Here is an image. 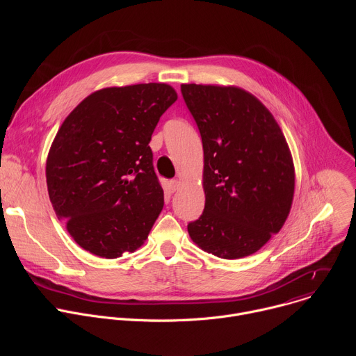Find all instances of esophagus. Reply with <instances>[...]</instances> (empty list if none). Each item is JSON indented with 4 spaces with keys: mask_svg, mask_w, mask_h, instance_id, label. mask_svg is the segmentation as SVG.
<instances>
[{
    "mask_svg": "<svg viewBox=\"0 0 356 356\" xmlns=\"http://www.w3.org/2000/svg\"><path fill=\"white\" fill-rule=\"evenodd\" d=\"M180 187V180H177V179H175V180H170L169 181V191H176L177 188Z\"/></svg>",
    "mask_w": 356,
    "mask_h": 356,
    "instance_id": "1",
    "label": "esophagus"
}]
</instances>
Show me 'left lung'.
I'll return each mask as SVG.
<instances>
[{"mask_svg":"<svg viewBox=\"0 0 356 356\" xmlns=\"http://www.w3.org/2000/svg\"><path fill=\"white\" fill-rule=\"evenodd\" d=\"M202 140L206 206L187 225L193 242L222 259L259 250L289 217L294 165L261 101L235 86L181 84Z\"/></svg>","mask_w":356,"mask_h":356,"instance_id":"left-lung-1","label":"left lung"}]
</instances>
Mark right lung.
<instances>
[{
  "instance_id": "right-lung-1",
  "label": "right lung",
  "mask_w": 356,
  "mask_h": 356,
  "mask_svg": "<svg viewBox=\"0 0 356 356\" xmlns=\"http://www.w3.org/2000/svg\"><path fill=\"white\" fill-rule=\"evenodd\" d=\"M176 99L165 83L101 88L59 128L46 161L49 198L92 255L115 259L136 250L159 217L163 190L149 142Z\"/></svg>"
}]
</instances>
